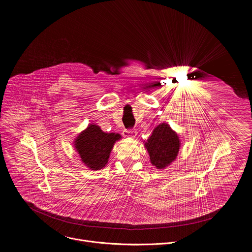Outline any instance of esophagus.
I'll use <instances>...</instances> for the list:
<instances>
[{
    "mask_svg": "<svg viewBox=\"0 0 252 252\" xmlns=\"http://www.w3.org/2000/svg\"><path fill=\"white\" fill-rule=\"evenodd\" d=\"M123 134L125 136H131V137H135L136 136V130L132 129V128H127V129H124L123 130Z\"/></svg>",
    "mask_w": 252,
    "mask_h": 252,
    "instance_id": "esophagus-1",
    "label": "esophagus"
}]
</instances>
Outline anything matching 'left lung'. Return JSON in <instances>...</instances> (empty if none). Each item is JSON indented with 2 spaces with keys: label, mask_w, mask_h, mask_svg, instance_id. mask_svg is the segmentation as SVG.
Listing matches in <instances>:
<instances>
[{
  "label": "left lung",
  "mask_w": 252,
  "mask_h": 252,
  "mask_svg": "<svg viewBox=\"0 0 252 252\" xmlns=\"http://www.w3.org/2000/svg\"><path fill=\"white\" fill-rule=\"evenodd\" d=\"M145 145L152 163L158 168H163L175 159L181 142L168 125L160 124L154 129L152 136Z\"/></svg>",
  "instance_id": "obj_1"
}]
</instances>
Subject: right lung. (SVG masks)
<instances>
[{
  "mask_svg": "<svg viewBox=\"0 0 252 252\" xmlns=\"http://www.w3.org/2000/svg\"><path fill=\"white\" fill-rule=\"evenodd\" d=\"M120 138L119 133H106L98 126L91 125L77 137L75 147L84 163L97 170L107 163L114 143Z\"/></svg>",
  "mask_w": 252,
  "mask_h": 252,
  "instance_id": "right-lung-1",
  "label": "right lung"
}]
</instances>
